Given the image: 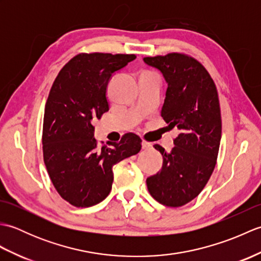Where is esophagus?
Returning <instances> with one entry per match:
<instances>
[{
    "mask_svg": "<svg viewBox=\"0 0 261 261\" xmlns=\"http://www.w3.org/2000/svg\"><path fill=\"white\" fill-rule=\"evenodd\" d=\"M151 147H152L151 143H149L145 140L142 141V149H145V150H149V149H151Z\"/></svg>",
    "mask_w": 261,
    "mask_h": 261,
    "instance_id": "34e87169",
    "label": "esophagus"
}]
</instances>
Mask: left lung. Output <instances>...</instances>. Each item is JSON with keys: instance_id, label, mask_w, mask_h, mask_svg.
Masks as SVG:
<instances>
[{"instance_id": "obj_1", "label": "left lung", "mask_w": 261, "mask_h": 261, "mask_svg": "<svg viewBox=\"0 0 261 261\" xmlns=\"http://www.w3.org/2000/svg\"><path fill=\"white\" fill-rule=\"evenodd\" d=\"M143 60L167 82L162 116L169 129L179 130L170 152L153 146L164 162L160 171L147 178V187L160 204L179 207L203 191L215 167L222 132L218 90L206 68L188 55L170 53Z\"/></svg>"}]
</instances>
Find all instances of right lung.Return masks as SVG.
<instances>
[{
	"instance_id": "1",
	"label": "right lung",
	"mask_w": 261,
	"mask_h": 261,
	"mask_svg": "<svg viewBox=\"0 0 261 261\" xmlns=\"http://www.w3.org/2000/svg\"><path fill=\"white\" fill-rule=\"evenodd\" d=\"M136 57L79 54L60 69L49 92L42 126L43 162L56 191L73 206L102 202L112 188L113 165L140 151L141 139L135 134L99 147L93 125L109 111L111 76Z\"/></svg>"
}]
</instances>
